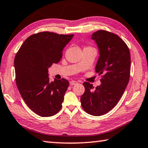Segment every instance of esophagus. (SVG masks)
Instances as JSON below:
<instances>
[{
  "mask_svg": "<svg viewBox=\"0 0 148 148\" xmlns=\"http://www.w3.org/2000/svg\"><path fill=\"white\" fill-rule=\"evenodd\" d=\"M77 83V82L76 81H74V80H72V81L70 82V84H71V85H76Z\"/></svg>",
  "mask_w": 148,
  "mask_h": 148,
  "instance_id": "1",
  "label": "esophagus"
}]
</instances>
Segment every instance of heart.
I'll use <instances>...</instances> for the list:
<instances>
[{
	"mask_svg": "<svg viewBox=\"0 0 148 148\" xmlns=\"http://www.w3.org/2000/svg\"><path fill=\"white\" fill-rule=\"evenodd\" d=\"M85 48H92V47H86Z\"/></svg>",
	"mask_w": 148,
	"mask_h": 148,
	"instance_id": "obj_1",
	"label": "heart"
}]
</instances>
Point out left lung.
<instances>
[{
	"mask_svg": "<svg viewBox=\"0 0 148 148\" xmlns=\"http://www.w3.org/2000/svg\"><path fill=\"white\" fill-rule=\"evenodd\" d=\"M99 49L96 72L101 75V85L95 88L84 82L81 96L84 111L93 116H101L116 106L127 87L130 77L131 56L125 42L111 32L96 31L92 35Z\"/></svg>",
	"mask_w": 148,
	"mask_h": 148,
	"instance_id": "1",
	"label": "left lung"
}]
</instances>
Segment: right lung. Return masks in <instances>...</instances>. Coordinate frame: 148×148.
Returning a JSON list of instances; mask_svg holds the SVG:
<instances>
[{
	"label": "right lung",
	"mask_w": 148,
	"mask_h": 148,
	"mask_svg": "<svg viewBox=\"0 0 148 148\" xmlns=\"http://www.w3.org/2000/svg\"><path fill=\"white\" fill-rule=\"evenodd\" d=\"M74 35L42 32L32 35L21 45L14 60L15 81L26 105L42 117L60 111L69 85L65 79L50 82L48 68L62 58L64 47Z\"/></svg>",
	"instance_id": "right-lung-1"
}]
</instances>
